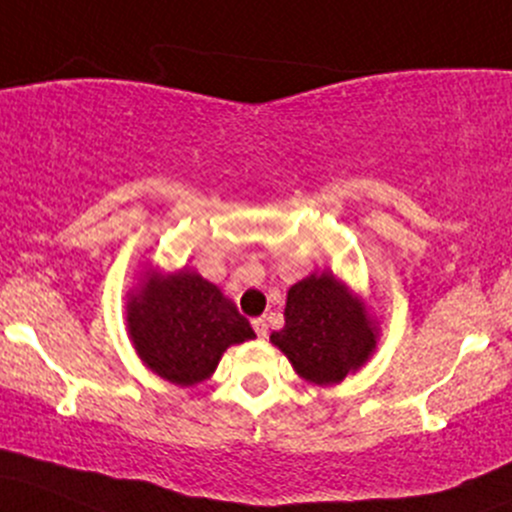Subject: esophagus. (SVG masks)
Returning <instances> with one entry per match:
<instances>
[{"instance_id":"obj_1","label":"esophagus","mask_w":512,"mask_h":512,"mask_svg":"<svg viewBox=\"0 0 512 512\" xmlns=\"http://www.w3.org/2000/svg\"><path fill=\"white\" fill-rule=\"evenodd\" d=\"M252 328H255L257 338H267L269 325H267V320H265V318H255V320H252Z\"/></svg>"}]
</instances>
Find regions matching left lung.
<instances>
[{"instance_id":"obj_1","label":"left lung","mask_w":512,"mask_h":512,"mask_svg":"<svg viewBox=\"0 0 512 512\" xmlns=\"http://www.w3.org/2000/svg\"><path fill=\"white\" fill-rule=\"evenodd\" d=\"M274 345L313 384H338L372 355L376 338L362 303L333 274H311L286 296Z\"/></svg>"}]
</instances>
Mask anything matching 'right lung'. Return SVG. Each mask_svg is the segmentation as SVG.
I'll return each mask as SVG.
<instances>
[{
	"mask_svg": "<svg viewBox=\"0 0 512 512\" xmlns=\"http://www.w3.org/2000/svg\"><path fill=\"white\" fill-rule=\"evenodd\" d=\"M128 330L140 359L179 386L209 379L230 345L255 338L221 289L187 269L143 284L128 301Z\"/></svg>",
	"mask_w": 512,
	"mask_h": 512,
	"instance_id": "right-lung-1",
	"label": "right lung"
}]
</instances>
